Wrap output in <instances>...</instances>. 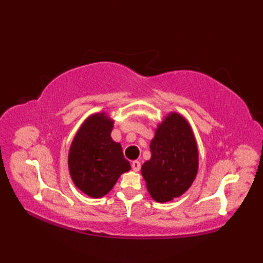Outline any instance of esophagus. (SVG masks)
Listing matches in <instances>:
<instances>
[{"label": "esophagus", "instance_id": "obj_1", "mask_svg": "<svg viewBox=\"0 0 263 263\" xmlns=\"http://www.w3.org/2000/svg\"><path fill=\"white\" fill-rule=\"evenodd\" d=\"M132 168H133V170L134 171H139L140 170V168H141V164H140V162L139 161H133L132 162Z\"/></svg>", "mask_w": 263, "mask_h": 263}]
</instances>
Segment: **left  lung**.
Instances as JSON below:
<instances>
[{
  "label": "left lung",
  "mask_w": 263,
  "mask_h": 263,
  "mask_svg": "<svg viewBox=\"0 0 263 263\" xmlns=\"http://www.w3.org/2000/svg\"><path fill=\"white\" fill-rule=\"evenodd\" d=\"M150 151V160L141 166L149 194L160 203L182 195L198 168L197 147L189 123L177 113L169 114L158 126Z\"/></svg>",
  "instance_id": "1"
}]
</instances>
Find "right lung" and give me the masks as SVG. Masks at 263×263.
<instances>
[{
	"mask_svg": "<svg viewBox=\"0 0 263 263\" xmlns=\"http://www.w3.org/2000/svg\"><path fill=\"white\" fill-rule=\"evenodd\" d=\"M114 122L105 113L90 116L71 144L68 164L78 189L91 197H102L130 169L122 146L110 137Z\"/></svg>",
	"mask_w": 263,
	"mask_h": 263,
	"instance_id": "1",
	"label": "right lung"
}]
</instances>
